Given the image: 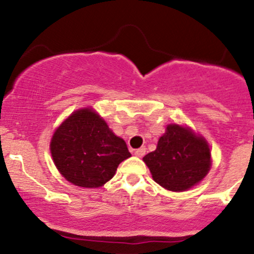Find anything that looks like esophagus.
Returning a JSON list of instances; mask_svg holds the SVG:
<instances>
[{"label":"esophagus","mask_w":254,"mask_h":254,"mask_svg":"<svg viewBox=\"0 0 254 254\" xmlns=\"http://www.w3.org/2000/svg\"><path fill=\"white\" fill-rule=\"evenodd\" d=\"M144 154H145V148L144 147H141V148H138V149L135 150V155L138 156V157L144 156Z\"/></svg>","instance_id":"esophagus-1"}]
</instances>
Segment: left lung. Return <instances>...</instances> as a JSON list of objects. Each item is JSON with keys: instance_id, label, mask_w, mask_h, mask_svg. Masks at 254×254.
Returning <instances> with one entry per match:
<instances>
[{"instance_id": "8db88e82", "label": "left lung", "mask_w": 254, "mask_h": 254, "mask_svg": "<svg viewBox=\"0 0 254 254\" xmlns=\"http://www.w3.org/2000/svg\"><path fill=\"white\" fill-rule=\"evenodd\" d=\"M143 161L151 177L166 190L182 192L191 189L208 174L211 154L208 142L190 127L170 124L159 138L156 149Z\"/></svg>"}]
</instances>
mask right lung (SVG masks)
<instances>
[{
  "label": "right lung",
  "instance_id": "obj_1",
  "mask_svg": "<svg viewBox=\"0 0 254 254\" xmlns=\"http://www.w3.org/2000/svg\"><path fill=\"white\" fill-rule=\"evenodd\" d=\"M52 159L68 182L81 188H99L112 179L118 165L131 156L123 138L92 109L71 113L51 138Z\"/></svg>",
  "mask_w": 254,
  "mask_h": 254
}]
</instances>
